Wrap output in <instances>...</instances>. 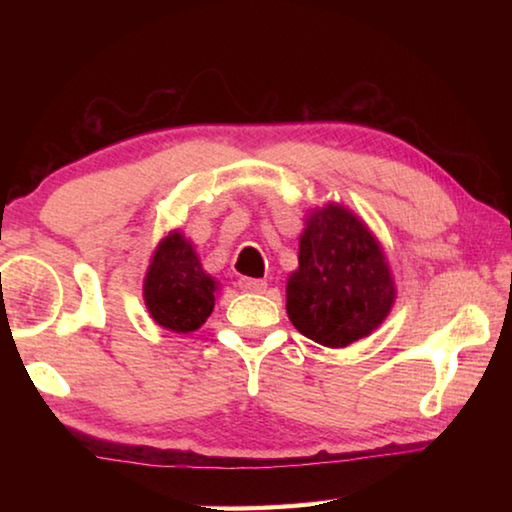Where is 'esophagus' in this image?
Masks as SVG:
<instances>
[{
	"mask_svg": "<svg viewBox=\"0 0 512 512\" xmlns=\"http://www.w3.org/2000/svg\"><path fill=\"white\" fill-rule=\"evenodd\" d=\"M237 284H239L241 291H248V293H262L268 287L264 280H253V277H241Z\"/></svg>",
	"mask_w": 512,
	"mask_h": 512,
	"instance_id": "34e87169",
	"label": "esophagus"
}]
</instances>
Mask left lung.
<instances>
[{
    "instance_id": "left-lung-1",
    "label": "left lung",
    "mask_w": 512,
    "mask_h": 512,
    "mask_svg": "<svg viewBox=\"0 0 512 512\" xmlns=\"http://www.w3.org/2000/svg\"><path fill=\"white\" fill-rule=\"evenodd\" d=\"M393 302L391 268L368 225L339 203L311 210L287 282L293 327L325 348H345L375 332Z\"/></svg>"
}]
</instances>
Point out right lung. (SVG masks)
<instances>
[{
	"label": "right lung",
	"mask_w": 512,
	"mask_h": 512,
	"mask_svg": "<svg viewBox=\"0 0 512 512\" xmlns=\"http://www.w3.org/2000/svg\"><path fill=\"white\" fill-rule=\"evenodd\" d=\"M214 293L216 280L203 271L192 241L180 230L169 232L155 248L144 277L151 318L169 332H196L212 314Z\"/></svg>",
	"instance_id": "1"
}]
</instances>
